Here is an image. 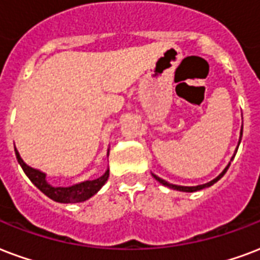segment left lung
I'll return each mask as SVG.
<instances>
[{
    "mask_svg": "<svg viewBox=\"0 0 260 260\" xmlns=\"http://www.w3.org/2000/svg\"><path fill=\"white\" fill-rule=\"evenodd\" d=\"M241 138H243V125H241V129H240V138H239V146H240ZM239 146L236 147V151H235V154H233V156H232L231 161H233V158H235V155H236V152H237V148H239ZM229 166H231V162L228 164L226 168H225V169H223L222 172H221V173L218 174L217 177L214 178V180H211V181H209V183L202 184V185H195V187H184V185H176V184H170V183H168L166 180H164V178H161V177H158V176H155V174H154V173H151V174H152V177L155 178L156 181H159V183H161L162 185H165V187H168V188H172V189H176V191H181V192H196V191H201V189H203V188L211 187V185H213L214 183H217L218 180H219V178L222 177L223 174L226 173V170L229 169Z\"/></svg>",
    "mask_w": 260,
    "mask_h": 260,
    "instance_id": "obj_1",
    "label": "left lung"
}]
</instances>
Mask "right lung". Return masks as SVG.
Instances as JSON below:
<instances>
[{
	"label": "right lung",
	"instance_id": "1",
	"mask_svg": "<svg viewBox=\"0 0 260 260\" xmlns=\"http://www.w3.org/2000/svg\"><path fill=\"white\" fill-rule=\"evenodd\" d=\"M15 154L17 158V162L21 166V169L24 170L27 177L31 180V183L35 187L42 191L47 198H50L51 201L58 202V203H80V202H86L90 199L91 196H94L96 192L104 187L105 183L109 178V169L105 172L101 177L94 178V180H86L82 183L73 184L69 187H55L51 185L46 180V173H43L39 169H34L29 165H27L23 158L20 156L19 151L15 146ZM109 155V148H108Z\"/></svg>",
	"mask_w": 260,
	"mask_h": 260
}]
</instances>
